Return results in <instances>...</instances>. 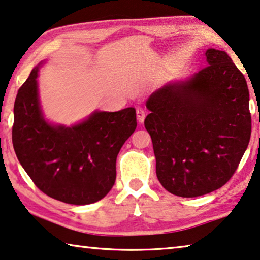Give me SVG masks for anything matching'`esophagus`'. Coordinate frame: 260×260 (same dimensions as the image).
I'll use <instances>...</instances> for the list:
<instances>
[{
	"label": "esophagus",
	"instance_id": "34e87169",
	"mask_svg": "<svg viewBox=\"0 0 260 260\" xmlns=\"http://www.w3.org/2000/svg\"><path fill=\"white\" fill-rule=\"evenodd\" d=\"M145 110H143V108H140L139 107L138 110H137V118H138V120H139V122H142L143 120H145Z\"/></svg>",
	"mask_w": 260,
	"mask_h": 260
}]
</instances>
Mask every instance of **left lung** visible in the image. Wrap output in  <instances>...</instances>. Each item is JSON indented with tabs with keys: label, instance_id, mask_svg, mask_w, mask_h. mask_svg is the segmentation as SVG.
Segmentation results:
<instances>
[{
	"label": "left lung",
	"instance_id": "8db88e82",
	"mask_svg": "<svg viewBox=\"0 0 260 260\" xmlns=\"http://www.w3.org/2000/svg\"><path fill=\"white\" fill-rule=\"evenodd\" d=\"M208 67L155 91L146 106L156 176L166 190L197 197L217 190L238 168L251 137L249 88L225 51L208 49Z\"/></svg>",
	"mask_w": 260,
	"mask_h": 260
}]
</instances>
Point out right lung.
<instances>
[{"instance_id": "obj_1", "label": "right lung", "mask_w": 260, "mask_h": 260, "mask_svg": "<svg viewBox=\"0 0 260 260\" xmlns=\"http://www.w3.org/2000/svg\"><path fill=\"white\" fill-rule=\"evenodd\" d=\"M38 68L19 87L14 105L13 145L36 187L75 205L94 203L113 187L117 156L137 128L134 107L94 112L72 127L52 126L42 114Z\"/></svg>"}]
</instances>
